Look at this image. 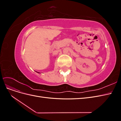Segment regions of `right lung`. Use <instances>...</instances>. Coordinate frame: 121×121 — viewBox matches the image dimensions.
Returning a JSON list of instances; mask_svg holds the SVG:
<instances>
[{"mask_svg":"<svg viewBox=\"0 0 121 121\" xmlns=\"http://www.w3.org/2000/svg\"><path fill=\"white\" fill-rule=\"evenodd\" d=\"M37 73H39V72H37Z\"/></svg>","mask_w":121,"mask_h":121,"instance_id":"right-lung-1","label":"right lung"}]
</instances>
